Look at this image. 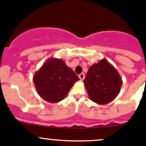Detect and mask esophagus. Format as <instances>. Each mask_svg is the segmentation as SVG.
<instances>
[{
	"label": "esophagus",
	"instance_id": "1",
	"mask_svg": "<svg viewBox=\"0 0 146 146\" xmlns=\"http://www.w3.org/2000/svg\"><path fill=\"white\" fill-rule=\"evenodd\" d=\"M78 77H79V78L80 79V80H83L84 78H85V74L82 73H80V74L78 76Z\"/></svg>",
	"mask_w": 146,
	"mask_h": 146
}]
</instances>
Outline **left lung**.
<instances>
[{
    "label": "left lung",
    "mask_w": 146,
    "mask_h": 146,
    "mask_svg": "<svg viewBox=\"0 0 146 146\" xmlns=\"http://www.w3.org/2000/svg\"><path fill=\"white\" fill-rule=\"evenodd\" d=\"M83 82L91 100L106 104L118 95L122 80L117 69L104 58L90 68Z\"/></svg>",
    "instance_id": "obj_1"
}]
</instances>
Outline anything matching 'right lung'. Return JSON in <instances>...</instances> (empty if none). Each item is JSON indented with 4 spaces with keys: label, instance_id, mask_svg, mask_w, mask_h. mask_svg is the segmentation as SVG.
Returning a JSON list of instances; mask_svg holds the SVG:
<instances>
[{
    "label": "right lung",
    "instance_id": "obj_1",
    "mask_svg": "<svg viewBox=\"0 0 146 146\" xmlns=\"http://www.w3.org/2000/svg\"><path fill=\"white\" fill-rule=\"evenodd\" d=\"M80 80L61 58H50L35 73L33 82L38 95L44 100H63L75 82Z\"/></svg>",
    "mask_w": 146,
    "mask_h": 146
}]
</instances>
